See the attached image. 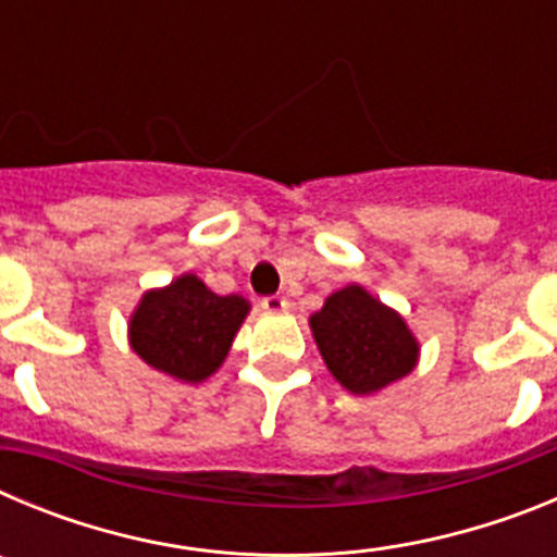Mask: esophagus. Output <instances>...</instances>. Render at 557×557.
<instances>
[{"label":"esophagus","instance_id":"obj_1","mask_svg":"<svg viewBox=\"0 0 557 557\" xmlns=\"http://www.w3.org/2000/svg\"><path fill=\"white\" fill-rule=\"evenodd\" d=\"M262 309L264 312H287L289 301L284 295H268V298H262Z\"/></svg>","mask_w":557,"mask_h":557}]
</instances>
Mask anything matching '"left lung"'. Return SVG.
Returning <instances> with one entry per match:
<instances>
[{
	"mask_svg": "<svg viewBox=\"0 0 557 557\" xmlns=\"http://www.w3.org/2000/svg\"><path fill=\"white\" fill-rule=\"evenodd\" d=\"M309 329L332 376L359 396L398 382L418 362V339L405 318L359 284L329 295Z\"/></svg>",
	"mask_w": 557,
	"mask_h": 557,
	"instance_id": "1",
	"label": "left lung"
}]
</instances>
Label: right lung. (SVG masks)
I'll return each mask as SVG.
<instances>
[{
	"instance_id": "add662e5",
	"label": "right lung",
	"mask_w": 557,
	"mask_h": 557,
	"mask_svg": "<svg viewBox=\"0 0 557 557\" xmlns=\"http://www.w3.org/2000/svg\"><path fill=\"white\" fill-rule=\"evenodd\" d=\"M250 304L243 295L211 293L195 273L147 289L131 314V348L147 366L198 385L223 366Z\"/></svg>"
}]
</instances>
